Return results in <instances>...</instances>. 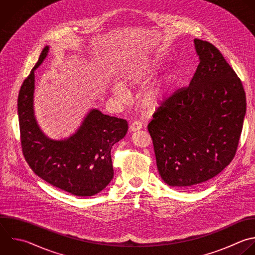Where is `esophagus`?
<instances>
[{
  "mask_svg": "<svg viewBox=\"0 0 255 255\" xmlns=\"http://www.w3.org/2000/svg\"><path fill=\"white\" fill-rule=\"evenodd\" d=\"M141 128H142V125H141V123H139V122H133V123L129 126V130H130L131 132H134V131L139 130V129H141Z\"/></svg>",
  "mask_w": 255,
  "mask_h": 255,
  "instance_id": "esophagus-1",
  "label": "esophagus"
}]
</instances>
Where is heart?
I'll list each match as a JSON object with an SVG mask.
<instances>
[{
    "label": "heart",
    "mask_w": 255,
    "mask_h": 255,
    "mask_svg": "<svg viewBox=\"0 0 255 255\" xmlns=\"http://www.w3.org/2000/svg\"><path fill=\"white\" fill-rule=\"evenodd\" d=\"M162 69L163 63L157 58L136 63L129 67L125 73L123 77L124 85L116 84L112 88V92L118 100L126 102L128 99V91L125 86L138 87L147 85ZM177 81L178 76L174 71L166 72L156 83L148 86L141 93V106L150 112L160 109L172 96Z\"/></svg>",
    "instance_id": "obj_1"
}]
</instances>
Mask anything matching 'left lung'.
<instances>
[{
	"mask_svg": "<svg viewBox=\"0 0 255 255\" xmlns=\"http://www.w3.org/2000/svg\"><path fill=\"white\" fill-rule=\"evenodd\" d=\"M193 44L199 65L189 86L147 126L159 175L172 187H194L230 163L246 112L242 84L221 53L205 41Z\"/></svg>",
	"mask_w": 255,
	"mask_h": 255,
	"instance_id": "obj_1",
	"label": "left lung"
}]
</instances>
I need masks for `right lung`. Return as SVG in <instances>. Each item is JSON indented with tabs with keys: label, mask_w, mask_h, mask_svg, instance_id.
Here are the masks:
<instances>
[{
	"label": "right lung",
	"mask_w": 255,
	"mask_h": 255,
	"mask_svg": "<svg viewBox=\"0 0 255 255\" xmlns=\"http://www.w3.org/2000/svg\"><path fill=\"white\" fill-rule=\"evenodd\" d=\"M46 46L25 80L18 98L22 148L33 171L45 181L73 195L92 196L114 177L111 150L125 137L127 121L91 109L81 126L70 136L51 138L41 128L35 116V72L48 57Z\"/></svg>",
	"instance_id": "1"
}]
</instances>
